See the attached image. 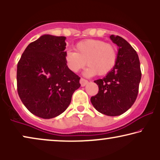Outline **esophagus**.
I'll use <instances>...</instances> for the list:
<instances>
[{
    "mask_svg": "<svg viewBox=\"0 0 160 160\" xmlns=\"http://www.w3.org/2000/svg\"><path fill=\"white\" fill-rule=\"evenodd\" d=\"M88 80H86V79H83V78H80V85H81V86H86V85L88 83Z\"/></svg>",
    "mask_w": 160,
    "mask_h": 160,
    "instance_id": "esophagus-1",
    "label": "esophagus"
}]
</instances>
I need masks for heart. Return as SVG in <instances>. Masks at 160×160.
<instances>
[{"instance_id":"b5f03b06","label":"heart","mask_w":160,"mask_h":160,"mask_svg":"<svg viewBox=\"0 0 160 160\" xmlns=\"http://www.w3.org/2000/svg\"><path fill=\"white\" fill-rule=\"evenodd\" d=\"M75 51L67 50L65 63L68 69L78 72L85 66L86 74L93 76L106 75L114 69L118 59L117 50L114 45L99 39H86L79 42L75 45Z\"/></svg>"}]
</instances>
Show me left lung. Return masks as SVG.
Instances as JSON below:
<instances>
[{"label": "left lung", "mask_w": 160, "mask_h": 160, "mask_svg": "<svg viewBox=\"0 0 160 160\" xmlns=\"http://www.w3.org/2000/svg\"><path fill=\"white\" fill-rule=\"evenodd\" d=\"M110 38L118 47L116 64L105 78L95 80L99 91L91 102L101 113L116 116L128 110L135 102L141 71L139 58L132 47L119 36L111 35Z\"/></svg>", "instance_id": "obj_1"}]
</instances>
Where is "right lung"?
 I'll return each instance as SVG.
<instances>
[{
    "label": "right lung",
    "mask_w": 160,
    "mask_h": 160,
    "mask_svg": "<svg viewBox=\"0 0 160 160\" xmlns=\"http://www.w3.org/2000/svg\"><path fill=\"white\" fill-rule=\"evenodd\" d=\"M65 40V37L42 36L28 45L18 63L19 97L40 118H52L64 112L80 86V78L66 65Z\"/></svg>",
    "instance_id": "obj_1"
}]
</instances>
